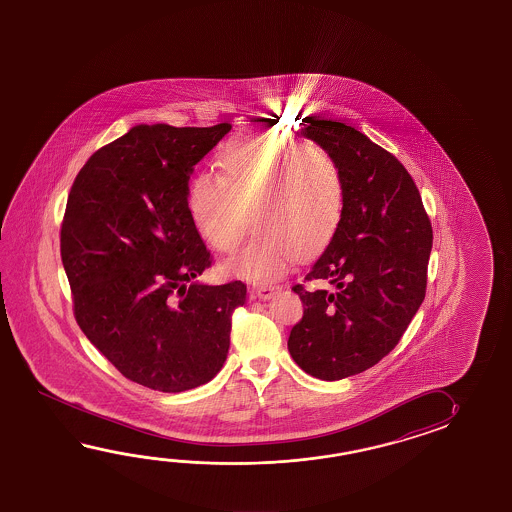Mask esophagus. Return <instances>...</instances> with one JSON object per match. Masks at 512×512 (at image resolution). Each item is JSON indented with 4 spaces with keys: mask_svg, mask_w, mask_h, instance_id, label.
Segmentation results:
<instances>
[{
    "mask_svg": "<svg viewBox=\"0 0 512 512\" xmlns=\"http://www.w3.org/2000/svg\"><path fill=\"white\" fill-rule=\"evenodd\" d=\"M276 291H278L276 285H265V283H261V285L254 287V294H256L260 300H269Z\"/></svg>",
    "mask_w": 512,
    "mask_h": 512,
    "instance_id": "obj_1",
    "label": "esophagus"
}]
</instances>
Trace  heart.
Returning <instances> with one entry per match:
<instances>
[{
	"label": "heart",
	"mask_w": 512,
	"mask_h": 512,
	"mask_svg": "<svg viewBox=\"0 0 512 512\" xmlns=\"http://www.w3.org/2000/svg\"><path fill=\"white\" fill-rule=\"evenodd\" d=\"M219 175L197 172L186 207L201 238L234 252L254 225L260 234L227 271L252 282H274L293 258L309 260L337 236L346 208V181L331 153L291 135L258 131L223 142Z\"/></svg>",
	"instance_id": "obj_1"
}]
</instances>
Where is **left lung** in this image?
<instances>
[{
	"label": "left lung",
	"mask_w": 512,
	"mask_h": 512,
	"mask_svg": "<svg viewBox=\"0 0 512 512\" xmlns=\"http://www.w3.org/2000/svg\"><path fill=\"white\" fill-rule=\"evenodd\" d=\"M304 137L337 159L346 181V208L337 236L293 285L304 304L287 348L294 362L322 381L375 366L392 351L426 294L432 223L412 175L364 133L313 117Z\"/></svg>",
	"instance_id": "1"
}]
</instances>
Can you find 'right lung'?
<instances>
[{
  "label": "right lung",
  "instance_id": "right-lung-1",
  "mask_svg": "<svg viewBox=\"0 0 512 512\" xmlns=\"http://www.w3.org/2000/svg\"><path fill=\"white\" fill-rule=\"evenodd\" d=\"M230 124H141L93 153L75 177L60 229L73 313L130 381L192 390L227 359L247 285L194 282L212 265L186 207L190 174Z\"/></svg>",
  "mask_w": 512,
  "mask_h": 512
}]
</instances>
